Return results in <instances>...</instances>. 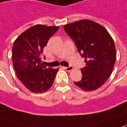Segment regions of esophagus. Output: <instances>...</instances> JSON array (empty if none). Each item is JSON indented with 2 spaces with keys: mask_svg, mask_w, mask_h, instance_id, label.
Here are the masks:
<instances>
[{
  "mask_svg": "<svg viewBox=\"0 0 127 127\" xmlns=\"http://www.w3.org/2000/svg\"><path fill=\"white\" fill-rule=\"evenodd\" d=\"M64 69H65V70L67 71H71V70H73V67H71V66L64 67Z\"/></svg>",
  "mask_w": 127,
  "mask_h": 127,
  "instance_id": "obj_1",
  "label": "esophagus"
}]
</instances>
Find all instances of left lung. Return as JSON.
I'll list each match as a JSON object with an SVG mask.
<instances>
[{"instance_id":"8db88e82","label":"left lung","mask_w":127,"mask_h":127,"mask_svg":"<svg viewBox=\"0 0 127 127\" xmlns=\"http://www.w3.org/2000/svg\"><path fill=\"white\" fill-rule=\"evenodd\" d=\"M74 42L78 53L85 58L82 78L75 85L85 91L96 90L111 75L116 60V50L108 31L93 21L83 19L64 26Z\"/></svg>"}]
</instances>
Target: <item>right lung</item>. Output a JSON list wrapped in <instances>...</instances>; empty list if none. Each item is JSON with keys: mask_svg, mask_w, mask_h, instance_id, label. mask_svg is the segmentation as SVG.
Instances as JSON below:
<instances>
[{"mask_svg": "<svg viewBox=\"0 0 127 127\" xmlns=\"http://www.w3.org/2000/svg\"><path fill=\"white\" fill-rule=\"evenodd\" d=\"M58 29V26L35 25L21 34L14 42V69L19 81L32 93L46 92L56 78L58 69L46 67L42 63V58L44 47Z\"/></svg>", "mask_w": 127, "mask_h": 127, "instance_id": "obj_1", "label": "right lung"}]
</instances>
